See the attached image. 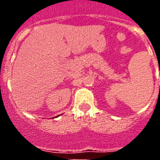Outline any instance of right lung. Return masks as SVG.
<instances>
[{"label": "right lung", "mask_w": 160, "mask_h": 160, "mask_svg": "<svg viewBox=\"0 0 160 160\" xmlns=\"http://www.w3.org/2000/svg\"><path fill=\"white\" fill-rule=\"evenodd\" d=\"M59 115H58V116H55V117H53V118H57V117H58Z\"/></svg>", "instance_id": "obj_1"}]
</instances>
